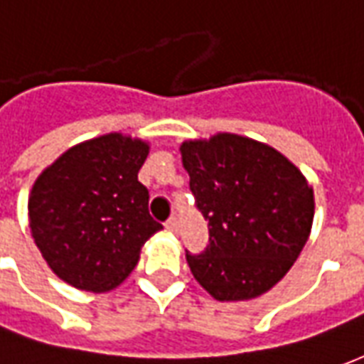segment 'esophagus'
Returning a JSON list of instances; mask_svg holds the SVG:
<instances>
[{
	"mask_svg": "<svg viewBox=\"0 0 364 364\" xmlns=\"http://www.w3.org/2000/svg\"><path fill=\"white\" fill-rule=\"evenodd\" d=\"M166 228L169 230L171 234H175V232L179 230V220H177V216H171V218L166 222Z\"/></svg>",
	"mask_w": 364,
	"mask_h": 364,
	"instance_id": "1",
	"label": "esophagus"
}]
</instances>
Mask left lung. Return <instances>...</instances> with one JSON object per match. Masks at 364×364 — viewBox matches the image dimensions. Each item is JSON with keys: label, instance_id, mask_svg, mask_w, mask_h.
<instances>
[{"label": "left lung", "instance_id": "obj_1", "mask_svg": "<svg viewBox=\"0 0 364 364\" xmlns=\"http://www.w3.org/2000/svg\"><path fill=\"white\" fill-rule=\"evenodd\" d=\"M208 245L187 252L191 273L216 300H247L281 281L302 252L314 220L304 175L271 146L216 134L181 146Z\"/></svg>", "mask_w": 364, "mask_h": 364}]
</instances>
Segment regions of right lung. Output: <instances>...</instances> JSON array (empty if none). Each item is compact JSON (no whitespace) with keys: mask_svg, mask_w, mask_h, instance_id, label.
Wrapping results in <instances>:
<instances>
[{"mask_svg":"<svg viewBox=\"0 0 364 364\" xmlns=\"http://www.w3.org/2000/svg\"><path fill=\"white\" fill-rule=\"evenodd\" d=\"M148 144L105 134L77 144L46 167L28 198L36 247L62 281L105 292L127 279L146 240L164 228L138 181Z\"/></svg>","mask_w":364,"mask_h":364,"instance_id":"obj_1","label":"right lung"}]
</instances>
